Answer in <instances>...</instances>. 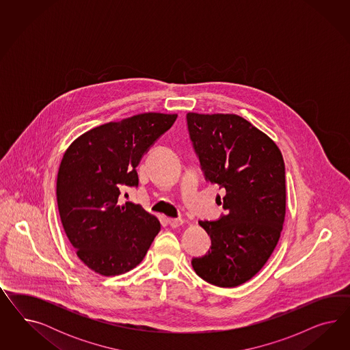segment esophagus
Returning <instances> with one entry per match:
<instances>
[{"mask_svg":"<svg viewBox=\"0 0 350 350\" xmlns=\"http://www.w3.org/2000/svg\"><path fill=\"white\" fill-rule=\"evenodd\" d=\"M168 224H170L172 228H177L183 224V221L180 218H170L168 219Z\"/></svg>","mask_w":350,"mask_h":350,"instance_id":"1","label":"esophagus"}]
</instances>
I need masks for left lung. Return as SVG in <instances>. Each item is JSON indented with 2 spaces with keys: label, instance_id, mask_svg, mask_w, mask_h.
<instances>
[{
  "label": "left lung",
  "instance_id": "left-lung-1",
  "mask_svg": "<svg viewBox=\"0 0 350 350\" xmlns=\"http://www.w3.org/2000/svg\"><path fill=\"white\" fill-rule=\"evenodd\" d=\"M186 122L205 180L226 190V214L199 222L212 246L206 254L192 258L191 265L212 285L239 286L262 269L282 231V154L271 138L239 116L189 113Z\"/></svg>",
  "mask_w": 350,
  "mask_h": 350
}]
</instances>
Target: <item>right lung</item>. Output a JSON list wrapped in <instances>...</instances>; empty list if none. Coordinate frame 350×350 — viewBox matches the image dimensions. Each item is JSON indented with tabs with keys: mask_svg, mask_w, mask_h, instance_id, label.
Segmentation results:
<instances>
[{
	"mask_svg": "<svg viewBox=\"0 0 350 350\" xmlns=\"http://www.w3.org/2000/svg\"><path fill=\"white\" fill-rule=\"evenodd\" d=\"M176 114L145 113L110 122L77 138L64 154L56 196L65 233L78 258L103 275L126 273L142 262L160 231L141 205H120L123 187H137L136 167Z\"/></svg>",
	"mask_w": 350,
	"mask_h": 350,
	"instance_id": "add662e5",
	"label": "right lung"
}]
</instances>
